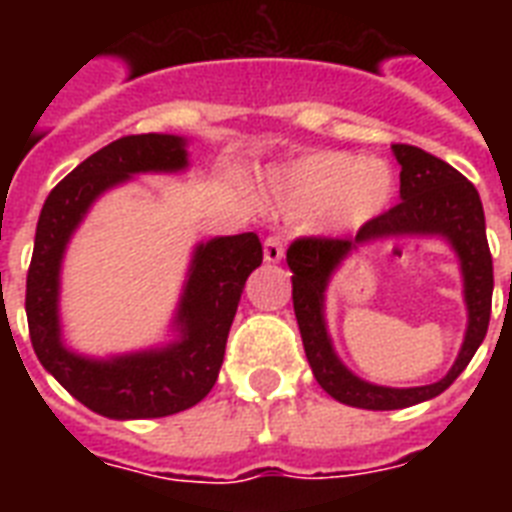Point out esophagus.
<instances>
[{"label":"esophagus","instance_id":"esophagus-1","mask_svg":"<svg viewBox=\"0 0 512 512\" xmlns=\"http://www.w3.org/2000/svg\"><path fill=\"white\" fill-rule=\"evenodd\" d=\"M263 257L268 263H279L284 257V239L281 236H268L263 244Z\"/></svg>","mask_w":512,"mask_h":512}]
</instances>
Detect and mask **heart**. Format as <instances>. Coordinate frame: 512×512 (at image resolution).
Masks as SVG:
<instances>
[{
  "label": "heart",
  "mask_w": 512,
  "mask_h": 512,
  "mask_svg": "<svg viewBox=\"0 0 512 512\" xmlns=\"http://www.w3.org/2000/svg\"><path fill=\"white\" fill-rule=\"evenodd\" d=\"M396 191L388 162L345 151H319L279 180V207L289 215L321 212L329 228H361L385 212Z\"/></svg>",
  "instance_id": "obj_1"
}]
</instances>
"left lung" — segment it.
Masks as SVG:
<instances>
[{
  "mask_svg": "<svg viewBox=\"0 0 512 512\" xmlns=\"http://www.w3.org/2000/svg\"><path fill=\"white\" fill-rule=\"evenodd\" d=\"M396 162L401 164V201L388 212L358 228L356 239H329V236H300L289 244L287 263L292 268V300L305 356L313 377L329 396L358 409H404L444 393L462 369L476 356L484 342L492 316L494 268L481 196L468 177L457 172L444 159L417 146L393 143ZM406 232H441L453 241L463 260L466 276V302L469 303V335L455 366L444 381L422 389H382L358 381L339 364L323 327L320 300L331 271L350 248L369 238L405 235Z\"/></svg>",
  "mask_w": 512,
  "mask_h": 512,
  "instance_id": "1",
  "label": "left lung"
}]
</instances>
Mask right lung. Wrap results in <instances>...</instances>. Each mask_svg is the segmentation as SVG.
Wrapping results in <instances>:
<instances>
[{"instance_id": "add662e5", "label": "right lung", "mask_w": 512, "mask_h": 512, "mask_svg": "<svg viewBox=\"0 0 512 512\" xmlns=\"http://www.w3.org/2000/svg\"><path fill=\"white\" fill-rule=\"evenodd\" d=\"M185 167L183 140L175 135H127L68 172L44 201L36 223L34 255L26 276L28 335L36 358L87 409L114 420L167 417L207 396L225 356V342L249 273L263 263L257 233L212 239L196 249L177 324L183 340L114 361H90L60 345V257L95 196L135 172Z\"/></svg>"}]
</instances>
